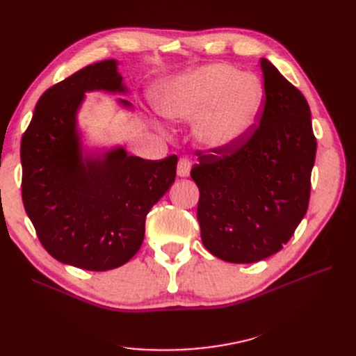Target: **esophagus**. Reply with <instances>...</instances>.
Returning a JSON list of instances; mask_svg holds the SVG:
<instances>
[{
    "mask_svg": "<svg viewBox=\"0 0 356 356\" xmlns=\"http://www.w3.org/2000/svg\"><path fill=\"white\" fill-rule=\"evenodd\" d=\"M190 170H191V161L188 159H186V157H181L178 160V166H177L178 177L187 178L190 175Z\"/></svg>",
    "mask_w": 356,
    "mask_h": 356,
    "instance_id": "obj_1",
    "label": "esophagus"
}]
</instances>
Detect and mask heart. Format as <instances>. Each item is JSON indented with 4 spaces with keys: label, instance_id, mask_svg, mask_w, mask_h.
<instances>
[{
    "label": "heart",
    "instance_id": "obj_1",
    "mask_svg": "<svg viewBox=\"0 0 356 356\" xmlns=\"http://www.w3.org/2000/svg\"><path fill=\"white\" fill-rule=\"evenodd\" d=\"M263 86L229 63H211L160 88L157 111L174 122H197L199 143L215 152L238 147L260 115Z\"/></svg>",
    "mask_w": 356,
    "mask_h": 356
}]
</instances>
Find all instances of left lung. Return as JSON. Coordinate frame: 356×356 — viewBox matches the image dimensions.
I'll return each instance as SVG.
<instances>
[{"label":"left lung","instance_id":"obj_1","mask_svg":"<svg viewBox=\"0 0 356 356\" xmlns=\"http://www.w3.org/2000/svg\"><path fill=\"white\" fill-rule=\"evenodd\" d=\"M260 126L227 152L199 154L197 220L207 250L229 263H257L282 250L310 197L316 138L306 98L261 59Z\"/></svg>","mask_w":356,"mask_h":356}]
</instances>
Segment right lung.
<instances>
[{
    "label": "right lung",
    "instance_id": "right-lung-1",
    "mask_svg": "<svg viewBox=\"0 0 356 356\" xmlns=\"http://www.w3.org/2000/svg\"><path fill=\"white\" fill-rule=\"evenodd\" d=\"M93 90L127 92L115 59L84 67L41 95L20 143L22 200L53 258L104 272L139 251L147 213L174 184L178 157L144 160L123 147L86 152L77 113Z\"/></svg>",
    "mask_w": 356,
    "mask_h": 356
}]
</instances>
